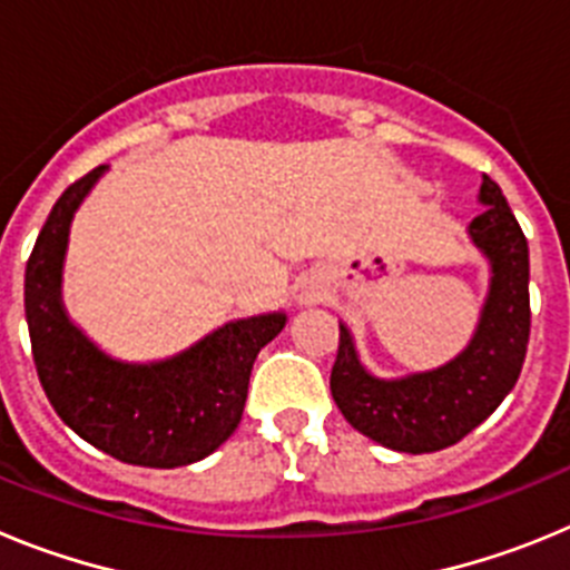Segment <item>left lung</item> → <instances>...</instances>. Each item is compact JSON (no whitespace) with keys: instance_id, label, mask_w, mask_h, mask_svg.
<instances>
[{"instance_id":"1","label":"left lung","mask_w":570,"mask_h":570,"mask_svg":"<svg viewBox=\"0 0 570 570\" xmlns=\"http://www.w3.org/2000/svg\"><path fill=\"white\" fill-rule=\"evenodd\" d=\"M480 203L468 236L491 262V285L480 325L460 356L402 380L367 374L354 336L340 322V351L331 371V394L342 416L402 454H431L454 445L500 407L517 385L531 334L528 239L508 208L500 185L482 176Z\"/></svg>"}]
</instances>
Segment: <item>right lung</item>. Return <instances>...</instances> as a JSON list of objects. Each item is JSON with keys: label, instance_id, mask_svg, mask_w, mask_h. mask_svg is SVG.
<instances>
[{"label": "right lung", "instance_id": "obj_1", "mask_svg": "<svg viewBox=\"0 0 570 570\" xmlns=\"http://www.w3.org/2000/svg\"><path fill=\"white\" fill-rule=\"evenodd\" d=\"M102 174L99 165L59 196L24 268V316L39 382L65 425L114 460L190 465L236 431L256 354L288 316L276 311L234 320L183 354L148 365L99 351L65 314L62 262L70 219Z\"/></svg>", "mask_w": 570, "mask_h": 570}]
</instances>
